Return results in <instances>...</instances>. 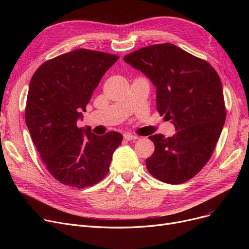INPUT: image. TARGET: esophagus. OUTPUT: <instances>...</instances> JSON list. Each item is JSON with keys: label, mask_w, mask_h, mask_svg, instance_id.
<instances>
[{"label": "esophagus", "mask_w": 249, "mask_h": 249, "mask_svg": "<svg viewBox=\"0 0 249 249\" xmlns=\"http://www.w3.org/2000/svg\"><path fill=\"white\" fill-rule=\"evenodd\" d=\"M124 139L125 140H127V141H130V140H136V139H138V137L137 136H135V135H132V134H124Z\"/></svg>", "instance_id": "obj_1"}]
</instances>
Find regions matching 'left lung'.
<instances>
[{
  "label": "left lung",
  "mask_w": 249,
  "mask_h": 249,
  "mask_svg": "<svg viewBox=\"0 0 249 249\" xmlns=\"http://www.w3.org/2000/svg\"><path fill=\"white\" fill-rule=\"evenodd\" d=\"M156 88V109L177 133L149 136L154 152L147 171L178 185L197 175L210 160L226 119L222 83L210 63L172 44H154L124 56Z\"/></svg>",
  "instance_id": "obj_1"
}]
</instances>
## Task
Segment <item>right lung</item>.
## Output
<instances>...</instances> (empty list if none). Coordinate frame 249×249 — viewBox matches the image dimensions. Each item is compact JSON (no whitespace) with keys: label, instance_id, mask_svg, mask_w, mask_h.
<instances>
[{"label":"right lung","instance_id":"1","mask_svg":"<svg viewBox=\"0 0 249 249\" xmlns=\"http://www.w3.org/2000/svg\"><path fill=\"white\" fill-rule=\"evenodd\" d=\"M118 59L81 48L45 61L31 78L26 125L48 172L63 185L83 189L109 173L123 135L112 131L98 136L76 122L83 119L102 76Z\"/></svg>","mask_w":249,"mask_h":249}]
</instances>
